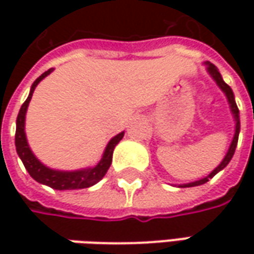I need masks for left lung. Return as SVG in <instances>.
Here are the masks:
<instances>
[{
  "mask_svg": "<svg viewBox=\"0 0 254 254\" xmlns=\"http://www.w3.org/2000/svg\"><path fill=\"white\" fill-rule=\"evenodd\" d=\"M206 64V69H208V72L209 74L213 77V80L216 82V84L219 86L220 89H222V92L226 94V97H228V102H229L230 106V112L233 114V117H235V122H236V127H235V137H233V140H232V144H230L229 150L226 152V155H225V158H223V161L220 162L219 165L215 168V170L210 172L208 177H205V178H202L199 181H195V182H190V184H184V185H181V188H188V187H198V185H202V184H205V182H208L210 178H213L219 171H222L232 160V157H233V154H235V150H236V145H238V138H239V131H240V120H239V109H238V106H236V102H235V96H233V92H232V89H230L229 84H226L223 82V79H222V76H220L219 70H218V67L215 66V64H212L210 62H205Z\"/></svg>",
  "mask_w": 254,
  "mask_h": 254,
  "instance_id": "8db88e82",
  "label": "left lung"
}]
</instances>
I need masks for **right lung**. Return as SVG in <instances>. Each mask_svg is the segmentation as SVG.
Instances as JSON below:
<instances>
[{
	"label": "right lung",
	"mask_w": 254,
	"mask_h": 254,
	"mask_svg": "<svg viewBox=\"0 0 254 254\" xmlns=\"http://www.w3.org/2000/svg\"><path fill=\"white\" fill-rule=\"evenodd\" d=\"M52 70L54 69L46 70L45 73L41 74L35 80L34 83H32V87H31V92H29L28 99L21 106V110H19L18 117H16V131H15V147H16V152H18L19 158L24 162L25 168L29 172V175L35 181H38L39 184L48 185V187H51V188L58 190L89 188V187H92V185L97 184L99 181L102 180L103 177L106 175L107 170L110 168L114 147L124 137V131L117 134L116 137H113L112 140L109 141L106 150L103 152L102 160L99 161V164L96 167H93V168H84V170L77 171H56L45 167L44 164L35 157L34 152L31 151V148L28 145L26 135H25V114H26L28 104H29L31 99H32V93H34L35 87L38 86V83L44 77H46L48 74L51 73Z\"/></svg>",
	"instance_id": "obj_1"
}]
</instances>
